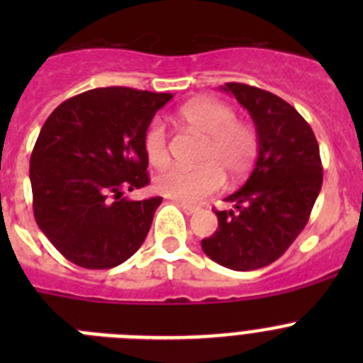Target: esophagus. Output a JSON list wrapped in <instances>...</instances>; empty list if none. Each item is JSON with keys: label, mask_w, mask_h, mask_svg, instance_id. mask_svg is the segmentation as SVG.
<instances>
[{"label": "esophagus", "mask_w": 363, "mask_h": 363, "mask_svg": "<svg viewBox=\"0 0 363 363\" xmlns=\"http://www.w3.org/2000/svg\"><path fill=\"white\" fill-rule=\"evenodd\" d=\"M176 205H178V207H182V211H184L185 214H194L198 211V207H192V205L184 203V201H176Z\"/></svg>", "instance_id": "esophagus-1"}]
</instances>
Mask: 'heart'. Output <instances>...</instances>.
Instances as JSON below:
<instances>
[{"label":"heart","instance_id":"obj_1","mask_svg":"<svg viewBox=\"0 0 363 363\" xmlns=\"http://www.w3.org/2000/svg\"><path fill=\"white\" fill-rule=\"evenodd\" d=\"M179 121L205 138L196 169L169 167L154 178V189L167 198L196 203L218 192L223 174L236 179L251 169L258 152V136L252 125L236 120V111L220 99H192L179 108ZM143 150L152 167L169 163V142L160 121H152L143 134Z\"/></svg>","mask_w":363,"mask_h":363}]
</instances>
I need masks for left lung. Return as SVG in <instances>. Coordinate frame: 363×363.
<instances>
[{"label": "left lung", "mask_w": 363, "mask_h": 363, "mask_svg": "<svg viewBox=\"0 0 363 363\" xmlns=\"http://www.w3.org/2000/svg\"><path fill=\"white\" fill-rule=\"evenodd\" d=\"M251 114L258 158L242 189L216 211L218 229L201 240L213 262L233 271H255L280 258L309 221L322 189L320 147L311 125L285 99L245 83H225Z\"/></svg>", "instance_id": "1"}]
</instances>
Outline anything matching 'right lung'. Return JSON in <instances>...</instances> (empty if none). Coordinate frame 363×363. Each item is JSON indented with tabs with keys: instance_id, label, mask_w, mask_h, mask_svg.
I'll list each match as a JSON object with an SVG mask.
<instances>
[{
	"instance_id": "add662e5",
	"label": "right lung",
	"mask_w": 363,
	"mask_h": 363,
	"mask_svg": "<svg viewBox=\"0 0 363 363\" xmlns=\"http://www.w3.org/2000/svg\"><path fill=\"white\" fill-rule=\"evenodd\" d=\"M172 98L105 86L63 101L47 118L30 156L36 223L69 262L111 269L142 247L162 198H123L149 184L143 134Z\"/></svg>"
}]
</instances>
